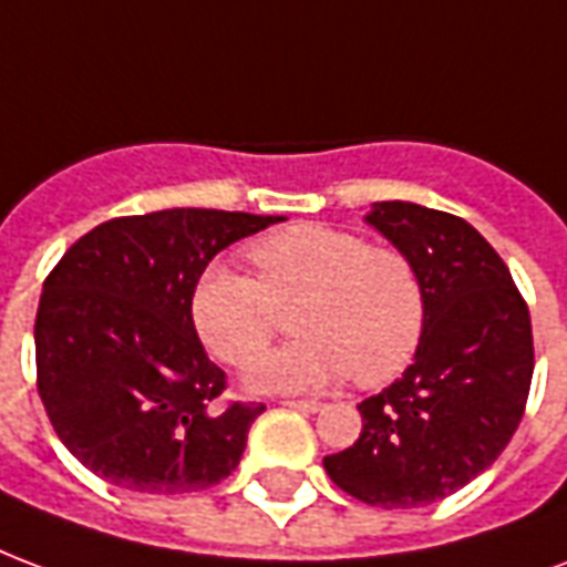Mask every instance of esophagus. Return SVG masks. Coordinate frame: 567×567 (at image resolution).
<instances>
[{
    "instance_id": "1",
    "label": "esophagus",
    "mask_w": 567,
    "mask_h": 567,
    "mask_svg": "<svg viewBox=\"0 0 567 567\" xmlns=\"http://www.w3.org/2000/svg\"><path fill=\"white\" fill-rule=\"evenodd\" d=\"M284 406H287V410H299V412L322 410V403H319V400H284Z\"/></svg>"
}]
</instances>
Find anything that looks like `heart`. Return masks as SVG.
<instances>
[{
    "mask_svg": "<svg viewBox=\"0 0 567 567\" xmlns=\"http://www.w3.org/2000/svg\"><path fill=\"white\" fill-rule=\"evenodd\" d=\"M259 280L208 262L190 289V319L215 359L248 364L275 334V308L299 301L296 343L248 370L254 391H317L355 373L380 385L410 364L424 331V289L406 254L359 233L299 224L250 248Z\"/></svg>",
    "mask_w": 567,
    "mask_h": 567,
    "instance_id": "1",
    "label": "heart"
}]
</instances>
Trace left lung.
Instances as JSON below:
<instances>
[{
  "mask_svg": "<svg viewBox=\"0 0 567 567\" xmlns=\"http://www.w3.org/2000/svg\"><path fill=\"white\" fill-rule=\"evenodd\" d=\"M364 220L419 271L424 331L403 377L359 403V440L322 466L368 505L421 508L491 470L520 424L535 368L529 308L463 218L389 199Z\"/></svg>",
  "mask_w": 567,
  "mask_h": 567,
  "instance_id": "8db88e82",
  "label": "left lung"
}]
</instances>
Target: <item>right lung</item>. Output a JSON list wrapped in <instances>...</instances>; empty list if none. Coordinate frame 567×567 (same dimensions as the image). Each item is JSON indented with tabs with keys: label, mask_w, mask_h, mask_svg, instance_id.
I'll list each match as a JSON object with an SVG mask.
<instances>
[{
	"label": "right lung",
	"mask_w": 567,
	"mask_h": 567,
	"mask_svg": "<svg viewBox=\"0 0 567 567\" xmlns=\"http://www.w3.org/2000/svg\"><path fill=\"white\" fill-rule=\"evenodd\" d=\"M278 220L218 208L113 218L50 271L35 317L38 394L97 478L182 496L236 470L266 406H220L227 377L199 343L190 289L215 254Z\"/></svg>",
	"instance_id": "obj_1"
}]
</instances>
